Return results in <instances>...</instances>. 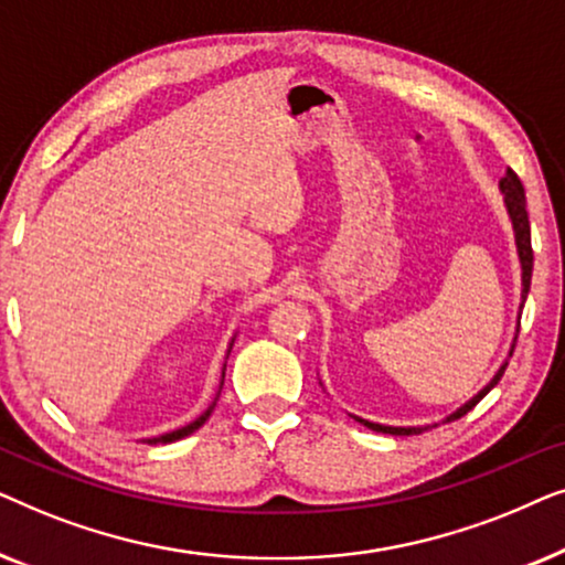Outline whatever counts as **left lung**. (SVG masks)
Wrapping results in <instances>:
<instances>
[{"instance_id": "8db88e82", "label": "left lung", "mask_w": 565, "mask_h": 565, "mask_svg": "<svg viewBox=\"0 0 565 565\" xmlns=\"http://www.w3.org/2000/svg\"><path fill=\"white\" fill-rule=\"evenodd\" d=\"M499 188H501V192H504V203H507L509 218H512V226H514L516 252H520V262H522V300H524V298H527V292H530V280H532V242H530V218H527V203H524V188H522L520 177H516L512 169H507V174L501 177ZM514 342H516V339H514ZM512 352H514V347H512ZM512 352H509V358H512ZM504 370H507V362L499 367V373L493 375V381L486 385V388L478 393V396H473L466 406H460L458 412L447 416L445 422H455V419H460V416H466L470 408H473L478 401H481L486 393H489L493 385L501 381ZM358 422L365 424V427H370L373 431H383V435H419V431H422V427H383V424H373L367 419H360V416H358ZM424 429H427V427H424Z\"/></svg>"}]
</instances>
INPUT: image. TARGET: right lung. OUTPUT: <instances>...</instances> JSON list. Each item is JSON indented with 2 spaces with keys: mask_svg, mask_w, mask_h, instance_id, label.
<instances>
[{
  "mask_svg": "<svg viewBox=\"0 0 565 565\" xmlns=\"http://www.w3.org/2000/svg\"><path fill=\"white\" fill-rule=\"evenodd\" d=\"M231 347H234V342H231ZM231 347H228V352H231ZM213 406H215V404H213ZM213 406H207L205 412L200 414L195 422H190V424H188V427H182V429H174V431H167V435H159V437H151V439H146V443H149V445H159V443H161V445H167V443H174V439H182V437L192 435V431L203 427L205 419H207V416H211V412H213Z\"/></svg>",
  "mask_w": 565,
  "mask_h": 565,
  "instance_id": "right-lung-1",
  "label": "right lung"
}]
</instances>
